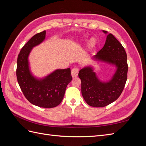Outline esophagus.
<instances>
[{"instance_id":"obj_1","label":"esophagus","mask_w":146,"mask_h":146,"mask_svg":"<svg viewBox=\"0 0 146 146\" xmlns=\"http://www.w3.org/2000/svg\"><path fill=\"white\" fill-rule=\"evenodd\" d=\"M78 69L77 68H73L71 70V76L73 78L74 77H76L78 76Z\"/></svg>"}]
</instances>
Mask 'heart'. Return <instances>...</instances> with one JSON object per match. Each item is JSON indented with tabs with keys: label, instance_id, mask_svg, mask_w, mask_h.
I'll return each mask as SVG.
<instances>
[{
	"label": "heart",
	"instance_id": "obj_1",
	"mask_svg": "<svg viewBox=\"0 0 146 146\" xmlns=\"http://www.w3.org/2000/svg\"><path fill=\"white\" fill-rule=\"evenodd\" d=\"M96 43H97V41H96V39L95 38H91L90 39V48H93L96 46Z\"/></svg>",
	"mask_w": 146,
	"mask_h": 146
}]
</instances>
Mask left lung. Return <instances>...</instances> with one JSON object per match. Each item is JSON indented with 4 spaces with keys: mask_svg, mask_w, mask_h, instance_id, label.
<instances>
[{
    "mask_svg": "<svg viewBox=\"0 0 146 146\" xmlns=\"http://www.w3.org/2000/svg\"><path fill=\"white\" fill-rule=\"evenodd\" d=\"M102 32L107 35L105 43L92 59L94 62L114 66L113 76L107 81L100 80L92 65L85 66L78 73L83 98L88 105L94 107H105L118 99L127 78V57L124 48L112 34L105 30Z\"/></svg>",
    "mask_w": 146,
    "mask_h": 146,
    "instance_id": "obj_1",
    "label": "left lung"
}]
</instances>
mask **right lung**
I'll use <instances>...</instances> for the list:
<instances>
[{
  "label": "right lung",
  "mask_w": 146,
  "mask_h": 146,
  "mask_svg": "<svg viewBox=\"0 0 146 146\" xmlns=\"http://www.w3.org/2000/svg\"><path fill=\"white\" fill-rule=\"evenodd\" d=\"M46 31L37 33L22 48L17 60L16 76L24 95L31 104L42 108H54L62 101L68 84L72 80L70 68L56 69L41 78L31 71L29 57L33 48L46 38Z\"/></svg>",
  "instance_id": "1"
}]
</instances>
